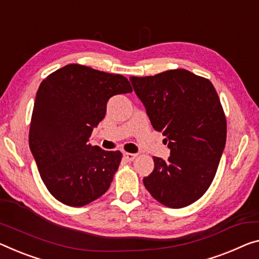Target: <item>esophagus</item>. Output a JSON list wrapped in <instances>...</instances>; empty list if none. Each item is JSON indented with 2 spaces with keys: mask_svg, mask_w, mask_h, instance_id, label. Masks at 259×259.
I'll list each match as a JSON object with an SVG mask.
<instances>
[{
  "mask_svg": "<svg viewBox=\"0 0 259 259\" xmlns=\"http://www.w3.org/2000/svg\"><path fill=\"white\" fill-rule=\"evenodd\" d=\"M122 156H124V158H125L126 161L131 162V161H133L135 157H137V154H132V153H124V154H122Z\"/></svg>",
  "mask_w": 259,
  "mask_h": 259,
  "instance_id": "34e87169",
  "label": "esophagus"
}]
</instances>
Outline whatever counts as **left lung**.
Wrapping results in <instances>:
<instances>
[{"label": "left lung", "mask_w": 259, "mask_h": 259, "mask_svg": "<svg viewBox=\"0 0 259 259\" xmlns=\"http://www.w3.org/2000/svg\"><path fill=\"white\" fill-rule=\"evenodd\" d=\"M130 81L170 149L166 161L153 157L154 170L143 184L161 204L185 207L209 188L226 146V117L217 91L208 79L185 69Z\"/></svg>", "instance_id": "1"}]
</instances>
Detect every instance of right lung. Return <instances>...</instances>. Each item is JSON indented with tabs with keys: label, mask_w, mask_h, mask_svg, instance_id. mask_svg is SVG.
Segmentation results:
<instances>
[{
	"label": "right lung",
	"mask_w": 259,
	"mask_h": 259,
	"mask_svg": "<svg viewBox=\"0 0 259 259\" xmlns=\"http://www.w3.org/2000/svg\"><path fill=\"white\" fill-rule=\"evenodd\" d=\"M132 93L122 75L67 65L41 82L31 119L29 143L52 196L79 207L110 188L121 153L91 146L89 138L105 117L112 96Z\"/></svg>",
	"instance_id": "right-lung-1"
}]
</instances>
